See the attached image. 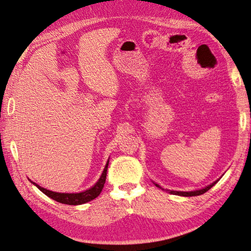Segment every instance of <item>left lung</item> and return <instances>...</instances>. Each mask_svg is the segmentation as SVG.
<instances>
[{
  "mask_svg": "<svg viewBox=\"0 0 251 251\" xmlns=\"http://www.w3.org/2000/svg\"><path fill=\"white\" fill-rule=\"evenodd\" d=\"M217 181H218V180H217ZM217 181L213 182V183H211V185H209V186H207V187H205L204 189H201V190H196V191H190V192L170 191V193H172V194H176V196H182V197H196V196H201V194L205 193L206 191H208L211 187H213L214 185H216V182H217ZM155 186H157L158 188H161L159 185H157V183H155Z\"/></svg>",
  "mask_w": 251,
  "mask_h": 251,
  "instance_id": "1",
  "label": "left lung"
}]
</instances>
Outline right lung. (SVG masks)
I'll return each mask as SVG.
<instances>
[{
    "mask_svg": "<svg viewBox=\"0 0 251 251\" xmlns=\"http://www.w3.org/2000/svg\"><path fill=\"white\" fill-rule=\"evenodd\" d=\"M107 168H108V161L106 165H105V169L102 173L101 177H100L99 181L94 185L92 188L89 189V190H86L80 193H59V192H53L47 190L45 188H42L41 186H38L37 183L33 182V185H35L40 190L45 193L47 197L50 199L54 200L59 203L62 204H68V205H80V204H85L89 201H92V200L96 199L97 197L100 196V193L103 190L105 180H106V175H107Z\"/></svg>",
    "mask_w": 251,
    "mask_h": 251,
    "instance_id": "add662e5",
    "label": "right lung"
}]
</instances>
